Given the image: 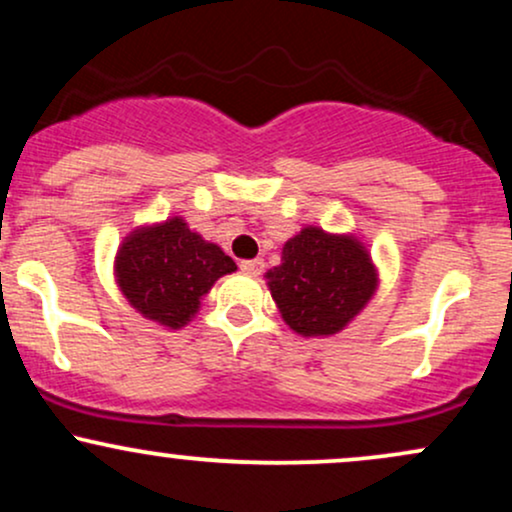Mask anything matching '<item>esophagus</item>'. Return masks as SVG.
I'll return each mask as SVG.
<instances>
[{
    "label": "esophagus",
    "mask_w": 512,
    "mask_h": 512,
    "mask_svg": "<svg viewBox=\"0 0 512 512\" xmlns=\"http://www.w3.org/2000/svg\"><path fill=\"white\" fill-rule=\"evenodd\" d=\"M240 269H243L245 274L257 276V274H262V269H264V260H243V262H240Z\"/></svg>",
    "instance_id": "obj_1"
}]
</instances>
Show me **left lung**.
Wrapping results in <instances>:
<instances>
[{
	"label": "left lung",
	"instance_id": "obj_1",
	"mask_svg": "<svg viewBox=\"0 0 512 512\" xmlns=\"http://www.w3.org/2000/svg\"><path fill=\"white\" fill-rule=\"evenodd\" d=\"M267 279L284 322L303 337L344 330L378 289L368 250L354 236L317 226L286 240L281 264L269 269Z\"/></svg>",
	"mask_w": 512,
	"mask_h": 512
}]
</instances>
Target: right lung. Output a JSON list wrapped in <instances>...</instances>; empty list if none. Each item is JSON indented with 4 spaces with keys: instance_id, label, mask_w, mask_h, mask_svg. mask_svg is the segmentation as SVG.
<instances>
[{
    "instance_id": "1",
    "label": "right lung",
    "mask_w": 512,
    "mask_h": 512,
    "mask_svg": "<svg viewBox=\"0 0 512 512\" xmlns=\"http://www.w3.org/2000/svg\"><path fill=\"white\" fill-rule=\"evenodd\" d=\"M236 269L219 245L192 233L180 216L132 231L115 257L117 284L129 305L170 330L185 327L214 281Z\"/></svg>"
}]
</instances>
